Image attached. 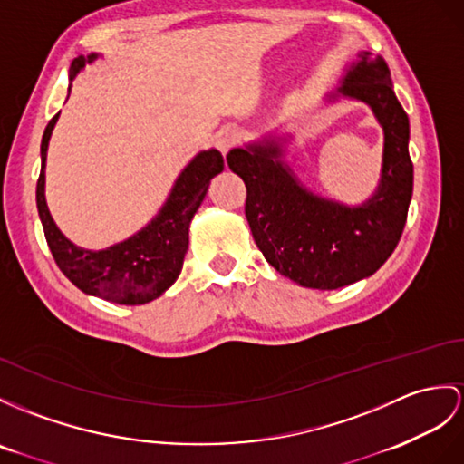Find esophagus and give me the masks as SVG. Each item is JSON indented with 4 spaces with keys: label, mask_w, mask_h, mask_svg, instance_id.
<instances>
[{
    "label": "esophagus",
    "mask_w": 464,
    "mask_h": 464,
    "mask_svg": "<svg viewBox=\"0 0 464 464\" xmlns=\"http://www.w3.org/2000/svg\"><path fill=\"white\" fill-rule=\"evenodd\" d=\"M214 143H217L222 155H226L236 143H238V131H236L234 128H222L217 135H214Z\"/></svg>",
    "instance_id": "obj_1"
}]
</instances>
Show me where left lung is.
I'll list each match as a JSON object with an SVG mask.
<instances>
[{"label": "left lung", "instance_id": "1", "mask_svg": "<svg viewBox=\"0 0 464 464\" xmlns=\"http://www.w3.org/2000/svg\"><path fill=\"white\" fill-rule=\"evenodd\" d=\"M338 96L366 102L383 130L380 183L360 207L304 188L281 161L276 141L226 155L246 183V218L257 247L281 276L311 289H338L376 274L401 238L413 193L410 118L395 98L386 61L360 53L331 94Z\"/></svg>", "mask_w": 464, "mask_h": 464}]
</instances>
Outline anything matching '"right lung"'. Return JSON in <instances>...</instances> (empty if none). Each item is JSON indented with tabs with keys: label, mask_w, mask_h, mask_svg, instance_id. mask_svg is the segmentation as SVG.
Here are the masks:
<instances>
[{
	"label": "right lung",
	"mask_w": 464,
	"mask_h": 464,
	"mask_svg": "<svg viewBox=\"0 0 464 464\" xmlns=\"http://www.w3.org/2000/svg\"><path fill=\"white\" fill-rule=\"evenodd\" d=\"M96 56L74 59L71 81ZM56 120L59 114L47 123L43 133L41 175L37 180L39 218L56 266L78 289L111 303L143 304L163 295L183 269L190 220L207 197L210 179L224 169L222 153L218 150L200 151L175 180L160 214L131 238L100 252L82 250L56 228L44 200V161Z\"/></svg>",
	"instance_id": "1"
}]
</instances>
